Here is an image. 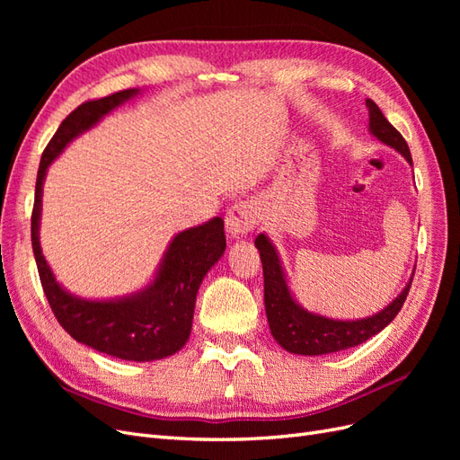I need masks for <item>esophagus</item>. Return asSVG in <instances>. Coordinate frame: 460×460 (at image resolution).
Wrapping results in <instances>:
<instances>
[{"mask_svg":"<svg viewBox=\"0 0 460 460\" xmlns=\"http://www.w3.org/2000/svg\"><path fill=\"white\" fill-rule=\"evenodd\" d=\"M257 222L259 215L253 201L243 199L234 203L226 213V230L232 238H240V235H247L249 232H253Z\"/></svg>","mask_w":460,"mask_h":460,"instance_id":"esophagus-1","label":"esophagus"}]
</instances>
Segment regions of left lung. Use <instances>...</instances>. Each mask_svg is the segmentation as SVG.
Returning a JSON list of instances; mask_svg holds the SVG:
<instances>
[{
    "label": "left lung",
    "instance_id": "1",
    "mask_svg": "<svg viewBox=\"0 0 460 460\" xmlns=\"http://www.w3.org/2000/svg\"><path fill=\"white\" fill-rule=\"evenodd\" d=\"M367 107L368 127L372 136L378 137L382 144L399 151L401 155L409 161V164H412V157L405 137L389 124L380 107L372 100H367ZM255 245L259 249L262 262L264 309H267L272 338L280 343L286 351L296 355L314 357L336 353L370 340L397 316L402 303H405L409 296L414 276H411L409 284L402 288L401 294L380 313L360 320H333L323 314L309 313L294 299L288 288L280 257H278L276 249L267 235L259 234L255 238Z\"/></svg>",
    "mask_w": 460,
    "mask_h": 460
}]
</instances>
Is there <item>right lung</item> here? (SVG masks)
I'll return each instance as SVG.
<instances>
[{
  "label": "right lung",
  "mask_w": 460,
  "mask_h": 460,
  "mask_svg": "<svg viewBox=\"0 0 460 460\" xmlns=\"http://www.w3.org/2000/svg\"><path fill=\"white\" fill-rule=\"evenodd\" d=\"M137 93L140 90L130 88L86 102L61 122L41 153L31 230L40 282L59 324L76 341L95 351L146 363L174 355L188 341L198 289L205 274L215 267L226 249L225 220L215 217L201 226L176 234L159 264L155 280L137 294L107 301L82 299L68 294L55 280L40 247L41 190L48 166L58 159L68 142L95 127L107 113Z\"/></svg>",
  "instance_id": "right-lung-1"
}]
</instances>
